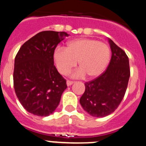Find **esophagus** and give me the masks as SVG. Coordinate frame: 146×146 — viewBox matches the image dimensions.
Returning a JSON list of instances; mask_svg holds the SVG:
<instances>
[{
    "label": "esophagus",
    "mask_w": 146,
    "mask_h": 146,
    "mask_svg": "<svg viewBox=\"0 0 146 146\" xmlns=\"http://www.w3.org/2000/svg\"><path fill=\"white\" fill-rule=\"evenodd\" d=\"M73 81H67V82H66V84H67V86H71L72 84H73Z\"/></svg>",
    "instance_id": "1"
}]
</instances>
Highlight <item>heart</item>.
<instances>
[{"label":"heart","instance_id":"b5f03b06","mask_svg":"<svg viewBox=\"0 0 146 146\" xmlns=\"http://www.w3.org/2000/svg\"><path fill=\"white\" fill-rule=\"evenodd\" d=\"M110 55V47L104 42L89 38H80L68 42L65 49H55L53 60L61 74H68L78 62L80 69L72 75L73 77H83L86 74L90 78H95L107 68Z\"/></svg>","mask_w":146,"mask_h":146}]
</instances>
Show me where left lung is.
I'll return each instance as SVG.
<instances>
[{
	"label": "left lung",
	"instance_id": "1",
	"mask_svg": "<svg viewBox=\"0 0 146 146\" xmlns=\"http://www.w3.org/2000/svg\"><path fill=\"white\" fill-rule=\"evenodd\" d=\"M111 58L107 70L94 80L85 84L80 99L83 109L92 116L104 117L112 113L122 102L130 76L128 57L109 39Z\"/></svg>",
	"mask_w": 146,
	"mask_h": 146
}]
</instances>
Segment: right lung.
I'll list each match as a JSON object with an SVG mask.
<instances>
[{
	"label": "right lung",
	"instance_id": "add662e5",
	"mask_svg": "<svg viewBox=\"0 0 146 146\" xmlns=\"http://www.w3.org/2000/svg\"><path fill=\"white\" fill-rule=\"evenodd\" d=\"M68 36L63 32H41L27 41L16 54L15 92L24 108L31 114L49 116L59 104L67 85L54 65L53 52Z\"/></svg>",
	"mask_w": 146,
	"mask_h": 146
}]
</instances>
